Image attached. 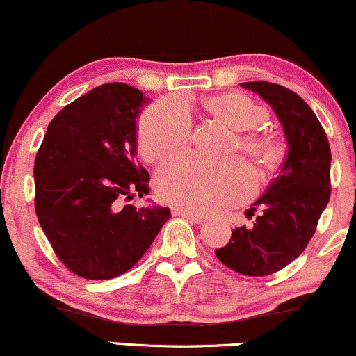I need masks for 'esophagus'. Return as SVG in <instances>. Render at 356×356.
Returning a JSON list of instances; mask_svg holds the SVG:
<instances>
[{
	"mask_svg": "<svg viewBox=\"0 0 356 356\" xmlns=\"http://www.w3.org/2000/svg\"><path fill=\"white\" fill-rule=\"evenodd\" d=\"M173 214H175V216L185 218V219H188V221H193V222H203V221H206L204 214L190 213V211H185V209H181V208H175L173 209Z\"/></svg>",
	"mask_w": 356,
	"mask_h": 356,
	"instance_id": "esophagus-1",
	"label": "esophagus"
}]
</instances>
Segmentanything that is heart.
<instances>
[{
	"label": "heart",
	"instance_id": "obj_1",
	"mask_svg": "<svg viewBox=\"0 0 356 356\" xmlns=\"http://www.w3.org/2000/svg\"><path fill=\"white\" fill-rule=\"evenodd\" d=\"M204 111L232 131L231 153L251 166L256 185H262L279 163V137L264 129L267 108L239 92L214 95L204 102ZM190 112L177 99H161L140 117L138 148L150 163L181 155L191 143ZM158 196L190 213H214L243 203L252 191V177L239 161L214 165L198 158H183L158 170Z\"/></svg>",
	"mask_w": 356,
	"mask_h": 356
}]
</instances>
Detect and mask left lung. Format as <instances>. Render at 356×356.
I'll list each match as a JSON object with an SVG mask.
<instances>
[{"mask_svg": "<svg viewBox=\"0 0 356 356\" xmlns=\"http://www.w3.org/2000/svg\"><path fill=\"white\" fill-rule=\"evenodd\" d=\"M270 104L282 124L287 153L248 218L251 227L232 231L229 243L214 254L226 267L249 277L279 272L305 251L330 200V145L312 108L296 92L266 81L241 84Z\"/></svg>", "mask_w": 356, "mask_h": 356, "instance_id": "obj_1", "label": "left lung"}]
</instances>
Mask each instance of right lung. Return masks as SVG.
<instances>
[{
  "instance_id": "add662e5",
  "label": "right lung",
  "mask_w": 356,
  "mask_h": 356,
  "mask_svg": "<svg viewBox=\"0 0 356 356\" xmlns=\"http://www.w3.org/2000/svg\"><path fill=\"white\" fill-rule=\"evenodd\" d=\"M148 99L111 82L60 111L34 160V208L59 261L82 279L130 270L171 218L168 208L122 206L150 193L135 161L137 117Z\"/></svg>"
}]
</instances>
